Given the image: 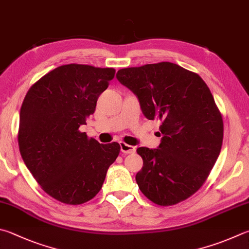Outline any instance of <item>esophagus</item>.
<instances>
[{
    "instance_id": "obj_1",
    "label": "esophagus",
    "mask_w": 249,
    "mask_h": 249,
    "mask_svg": "<svg viewBox=\"0 0 249 249\" xmlns=\"http://www.w3.org/2000/svg\"><path fill=\"white\" fill-rule=\"evenodd\" d=\"M120 146H121V151L123 153H126V155H127V153L135 152V147L130 146V144H127V143L122 142H120Z\"/></svg>"
}]
</instances>
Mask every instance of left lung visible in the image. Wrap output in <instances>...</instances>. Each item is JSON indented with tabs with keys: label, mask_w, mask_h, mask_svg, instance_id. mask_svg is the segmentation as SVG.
I'll list each match as a JSON object with an SVG mask.
<instances>
[{
	"label": "left lung",
	"mask_w": 249,
	"mask_h": 249,
	"mask_svg": "<svg viewBox=\"0 0 249 249\" xmlns=\"http://www.w3.org/2000/svg\"><path fill=\"white\" fill-rule=\"evenodd\" d=\"M132 90L148 120L161 121L158 149L140 147L142 169L136 182L149 200L172 206L194 195L220 155L223 120L199 75L170 62L122 69L116 74Z\"/></svg>",
	"instance_id": "left-lung-1"
}]
</instances>
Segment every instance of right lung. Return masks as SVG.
Masks as SVG:
<instances>
[{
    "label": "right lung",
    "instance_id": "1",
    "mask_svg": "<svg viewBox=\"0 0 249 249\" xmlns=\"http://www.w3.org/2000/svg\"><path fill=\"white\" fill-rule=\"evenodd\" d=\"M114 75L109 67L58 66L36 81L22 102L18 129L21 158L43 191L63 203L92 199L119 156L117 142L99 143L79 130Z\"/></svg>",
    "mask_w": 249,
    "mask_h": 249
}]
</instances>
